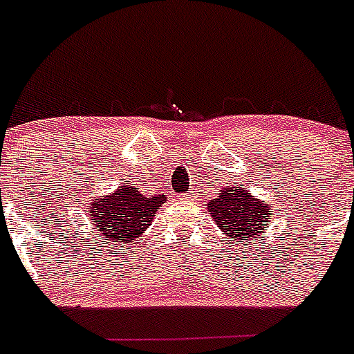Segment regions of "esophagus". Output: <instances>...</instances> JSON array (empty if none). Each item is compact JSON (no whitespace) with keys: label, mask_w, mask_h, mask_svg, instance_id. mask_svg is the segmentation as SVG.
<instances>
[{"label":"esophagus","mask_w":354,"mask_h":354,"mask_svg":"<svg viewBox=\"0 0 354 354\" xmlns=\"http://www.w3.org/2000/svg\"><path fill=\"white\" fill-rule=\"evenodd\" d=\"M178 200L189 201V200H192V194H191V192H187V194H180V196H178Z\"/></svg>","instance_id":"esophagus-1"}]
</instances>
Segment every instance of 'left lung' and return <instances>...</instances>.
Masks as SVG:
<instances>
[{
    "label": "left lung",
    "instance_id": "8db88e82",
    "mask_svg": "<svg viewBox=\"0 0 354 354\" xmlns=\"http://www.w3.org/2000/svg\"><path fill=\"white\" fill-rule=\"evenodd\" d=\"M209 212L228 241L243 243L266 232L273 209L243 187H225L216 200L209 201Z\"/></svg>",
    "mask_w": 354,
    "mask_h": 354
}]
</instances>
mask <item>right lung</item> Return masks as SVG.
Listing matches in <instances>:
<instances>
[{
	"mask_svg": "<svg viewBox=\"0 0 354 354\" xmlns=\"http://www.w3.org/2000/svg\"><path fill=\"white\" fill-rule=\"evenodd\" d=\"M165 201L167 198L163 194L144 196L135 187L120 185L113 194L93 200L91 209L86 212L93 218L106 243L127 245L149 228L154 214Z\"/></svg>",
	"mask_w": 354,
	"mask_h": 354,
	"instance_id": "obj_1",
	"label": "right lung"
}]
</instances>
